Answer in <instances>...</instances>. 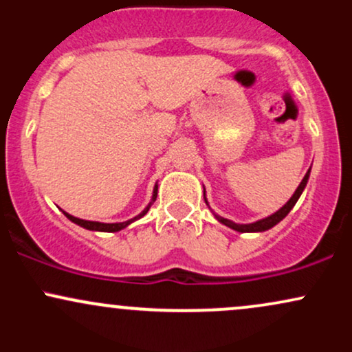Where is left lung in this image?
<instances>
[{"mask_svg": "<svg viewBox=\"0 0 352 352\" xmlns=\"http://www.w3.org/2000/svg\"><path fill=\"white\" fill-rule=\"evenodd\" d=\"M308 179H309V170L306 172L305 179L301 180L300 187H298L296 192L293 193L292 199L286 201V204L283 205V207H281L280 210H278L276 213H273V215L263 218V220H258V221H254V223L240 225V223H235V221H232V220H227V218H223V217L215 215L217 220L220 221V223L227 225V227L236 230V232H241V233H246V232H265V230H270L272 227H274V225H276V223H280L283 218H285L286 215H288L289 212H292V208L294 207V204H296L298 199H300V195L302 193V190H305L306 184H308ZM204 195H205V193H204ZM205 201H207V199H205Z\"/></svg>", "mask_w": 352, "mask_h": 352, "instance_id": "obj_1", "label": "left lung"}]
</instances>
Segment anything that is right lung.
<instances>
[{"label":"right lung","mask_w":352,"mask_h":352,"mask_svg":"<svg viewBox=\"0 0 352 352\" xmlns=\"http://www.w3.org/2000/svg\"><path fill=\"white\" fill-rule=\"evenodd\" d=\"M157 190H159V187H157L155 185V188H153V195H152V201L151 204L147 205V207H145V210L142 213H140V215H137V217H134L132 218V220H127V221H122V223H100V221H89V220H80V218H76V217H72V215H69V213H66L64 212V215H66L67 218H69L71 221H74V223H78L79 227H82V228H87V230H94V232H119V230H122V228H125L127 227V225H131L132 221H135V220H139V218H142L145 213L148 212V208H151V205L153 204V201H155V199H157Z\"/></svg>","instance_id":"obj_1"}]
</instances>
